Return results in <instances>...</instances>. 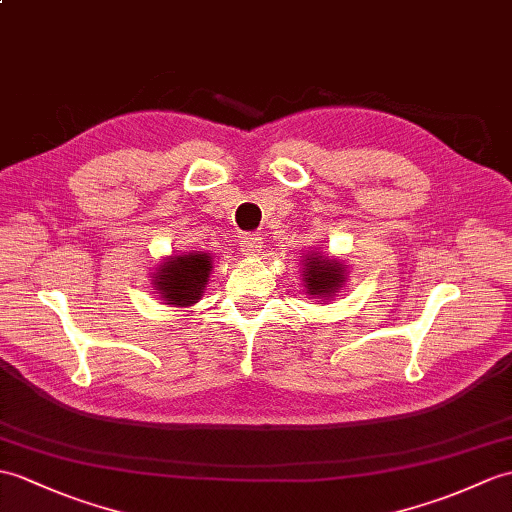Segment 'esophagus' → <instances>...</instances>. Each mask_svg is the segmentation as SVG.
<instances>
[{
	"label": "esophagus",
	"instance_id": "esophagus-1",
	"mask_svg": "<svg viewBox=\"0 0 512 512\" xmlns=\"http://www.w3.org/2000/svg\"><path fill=\"white\" fill-rule=\"evenodd\" d=\"M261 251H264V242H261V237L255 233H248L244 235L242 240V253L246 257H257Z\"/></svg>",
	"mask_w": 512,
	"mask_h": 512
}]
</instances>
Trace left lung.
Listing matches in <instances>:
<instances>
[{
	"mask_svg": "<svg viewBox=\"0 0 512 512\" xmlns=\"http://www.w3.org/2000/svg\"><path fill=\"white\" fill-rule=\"evenodd\" d=\"M349 270L344 259L310 251L303 257V288L310 299L329 301L347 285Z\"/></svg>",
	"mask_w": 512,
	"mask_h": 512,
	"instance_id": "obj_1",
	"label": "left lung"
}]
</instances>
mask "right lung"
Wrapping results in <instances>:
<instances>
[{"mask_svg":"<svg viewBox=\"0 0 512 512\" xmlns=\"http://www.w3.org/2000/svg\"><path fill=\"white\" fill-rule=\"evenodd\" d=\"M211 268L213 257L205 251L163 257L152 272L154 294L170 307H192L205 294Z\"/></svg>","mask_w":512,"mask_h":512,"instance_id":"right-lung-1","label":"right lung"}]
</instances>
